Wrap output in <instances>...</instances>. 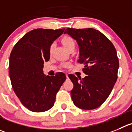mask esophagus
Listing matches in <instances>:
<instances>
[{
	"mask_svg": "<svg viewBox=\"0 0 132 132\" xmlns=\"http://www.w3.org/2000/svg\"><path fill=\"white\" fill-rule=\"evenodd\" d=\"M66 78H67V79H68V75L66 74Z\"/></svg>",
	"mask_w": 132,
	"mask_h": 132,
	"instance_id": "obj_1",
	"label": "esophagus"
}]
</instances>
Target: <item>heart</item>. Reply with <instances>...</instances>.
<instances>
[{
  "label": "heart",
  "mask_w": 132,
  "mask_h": 132,
  "mask_svg": "<svg viewBox=\"0 0 132 132\" xmlns=\"http://www.w3.org/2000/svg\"><path fill=\"white\" fill-rule=\"evenodd\" d=\"M61 42H62V45H64L66 49H69L71 47H75V42L74 40L72 39V38L68 36H65L61 40ZM53 45H51L50 47V51H51L53 49Z\"/></svg>",
  "instance_id": "1"
}]
</instances>
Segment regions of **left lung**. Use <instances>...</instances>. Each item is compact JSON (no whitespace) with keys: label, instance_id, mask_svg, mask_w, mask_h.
Listing matches in <instances>:
<instances>
[{"label":"left lung","instance_id":"1","mask_svg":"<svg viewBox=\"0 0 132 132\" xmlns=\"http://www.w3.org/2000/svg\"><path fill=\"white\" fill-rule=\"evenodd\" d=\"M77 42L79 56L77 62L85 63L82 78L68 75L73 84L72 101L77 108L91 110L100 106L110 94L117 79L119 67L116 49L105 36L96 29H66Z\"/></svg>","mask_w":132,"mask_h":132}]
</instances>
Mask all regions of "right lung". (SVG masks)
<instances>
[{
  "mask_svg": "<svg viewBox=\"0 0 132 132\" xmlns=\"http://www.w3.org/2000/svg\"><path fill=\"white\" fill-rule=\"evenodd\" d=\"M65 29H34L15 45L10 56L9 75L12 88L24 107L44 112L54 105L56 93L66 80L62 72L44 73V62L50 59V47Z\"/></svg>",
  "mask_w": 132,
  "mask_h": 132,
  "instance_id": "add662e5",
  "label": "right lung"
}]
</instances>
